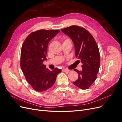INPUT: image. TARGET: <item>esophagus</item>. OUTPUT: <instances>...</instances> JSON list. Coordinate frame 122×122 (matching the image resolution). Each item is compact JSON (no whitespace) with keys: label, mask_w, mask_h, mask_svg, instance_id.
<instances>
[{"label":"esophagus","mask_w":122,"mask_h":122,"mask_svg":"<svg viewBox=\"0 0 122 122\" xmlns=\"http://www.w3.org/2000/svg\"><path fill=\"white\" fill-rule=\"evenodd\" d=\"M62 72H69L70 71V70L68 69H62Z\"/></svg>","instance_id":"1"}]
</instances>
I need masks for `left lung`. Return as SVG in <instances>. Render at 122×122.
I'll list each match as a JSON object with an SVG mask.
<instances>
[{
  "mask_svg": "<svg viewBox=\"0 0 122 122\" xmlns=\"http://www.w3.org/2000/svg\"><path fill=\"white\" fill-rule=\"evenodd\" d=\"M61 30L72 40L75 56L82 64L81 71L74 70L78 74V78L73 84L80 89L86 90L96 79L100 68V57L97 44L93 36L83 27L73 25Z\"/></svg>",
  "mask_w": 122,
  "mask_h": 122,
  "instance_id": "obj_1",
  "label": "left lung"
}]
</instances>
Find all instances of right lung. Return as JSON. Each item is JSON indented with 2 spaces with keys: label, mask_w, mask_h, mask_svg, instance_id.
I'll return each mask as SVG.
<instances>
[{
  "label": "right lung",
  "mask_w": 122,
  "mask_h": 122,
  "mask_svg": "<svg viewBox=\"0 0 122 122\" xmlns=\"http://www.w3.org/2000/svg\"><path fill=\"white\" fill-rule=\"evenodd\" d=\"M60 31L41 29L31 32L22 46L21 70L28 83L37 92L45 91L52 87L57 75L61 72L57 68L50 71L43 64V61L47 60L49 42Z\"/></svg>",
  "instance_id": "obj_1"
}]
</instances>
